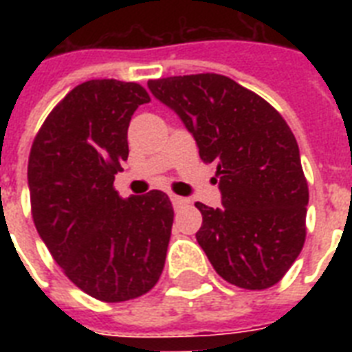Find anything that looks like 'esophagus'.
Masks as SVG:
<instances>
[{"label": "esophagus", "mask_w": 352, "mask_h": 352, "mask_svg": "<svg viewBox=\"0 0 352 352\" xmlns=\"http://www.w3.org/2000/svg\"><path fill=\"white\" fill-rule=\"evenodd\" d=\"M171 203H173V206H175V208H181V206H186V204H190V199L181 197V195H171Z\"/></svg>", "instance_id": "obj_1"}]
</instances>
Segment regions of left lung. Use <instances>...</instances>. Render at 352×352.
<instances>
[{"label":"left lung","instance_id":"8db88e82","mask_svg":"<svg viewBox=\"0 0 352 352\" xmlns=\"http://www.w3.org/2000/svg\"><path fill=\"white\" fill-rule=\"evenodd\" d=\"M148 87L181 117L201 160L217 168L223 206L195 203L203 214L195 237L215 272L246 290L276 285L307 235L309 186L289 124L223 74L149 80Z\"/></svg>","mask_w":352,"mask_h":352}]
</instances>
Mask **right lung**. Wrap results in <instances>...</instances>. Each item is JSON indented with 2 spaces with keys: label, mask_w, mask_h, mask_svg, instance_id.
<instances>
[{
  "label": "right lung",
  "mask_w": 352,
  "mask_h": 352,
  "mask_svg": "<svg viewBox=\"0 0 352 352\" xmlns=\"http://www.w3.org/2000/svg\"><path fill=\"white\" fill-rule=\"evenodd\" d=\"M149 100L135 82H84L58 102L30 148L36 230L63 274L107 303L153 289L170 243L173 206L164 192L122 199L113 186L129 155V120Z\"/></svg>",
  "instance_id": "obj_1"
}]
</instances>
